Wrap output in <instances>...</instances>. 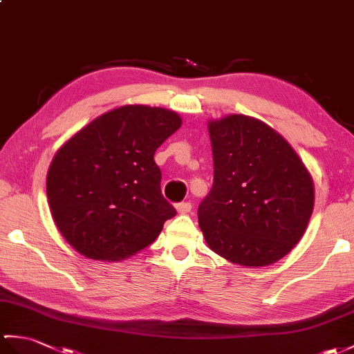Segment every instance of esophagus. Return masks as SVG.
<instances>
[{
    "instance_id": "obj_1",
    "label": "esophagus",
    "mask_w": 354,
    "mask_h": 354,
    "mask_svg": "<svg viewBox=\"0 0 354 354\" xmlns=\"http://www.w3.org/2000/svg\"><path fill=\"white\" fill-rule=\"evenodd\" d=\"M175 209L179 214H187V212L192 211V203L190 202H179L175 205Z\"/></svg>"
}]
</instances>
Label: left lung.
I'll return each instance as SVG.
<instances>
[{
    "label": "left lung",
    "mask_w": 354,
    "mask_h": 354,
    "mask_svg": "<svg viewBox=\"0 0 354 354\" xmlns=\"http://www.w3.org/2000/svg\"><path fill=\"white\" fill-rule=\"evenodd\" d=\"M208 131L214 183L197 209L205 240L234 264H273L306 231L314 209L309 171L264 122L231 114Z\"/></svg>",
    "instance_id": "left-lung-1"
}]
</instances>
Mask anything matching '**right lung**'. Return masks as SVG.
Masks as SVG:
<instances>
[{"instance_id": "right-lung-1", "label": "right lung", "mask_w": 354, "mask_h": 354, "mask_svg": "<svg viewBox=\"0 0 354 354\" xmlns=\"http://www.w3.org/2000/svg\"><path fill=\"white\" fill-rule=\"evenodd\" d=\"M166 109L125 105L90 122L49 166L55 226L90 259L120 261L152 244L176 209L161 194L155 151L180 127Z\"/></svg>"}]
</instances>
